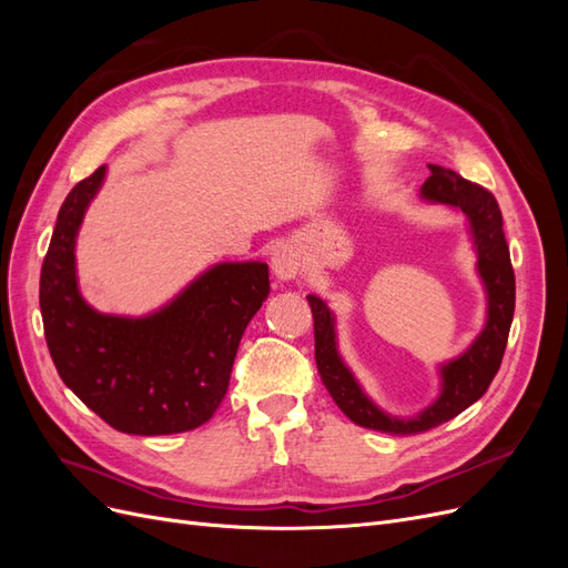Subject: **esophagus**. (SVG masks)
Here are the masks:
<instances>
[{"mask_svg":"<svg viewBox=\"0 0 568 568\" xmlns=\"http://www.w3.org/2000/svg\"><path fill=\"white\" fill-rule=\"evenodd\" d=\"M272 272L277 274V280L282 282L296 280L301 274V253L291 244H282L272 253Z\"/></svg>","mask_w":568,"mask_h":568,"instance_id":"esophagus-1","label":"esophagus"}]
</instances>
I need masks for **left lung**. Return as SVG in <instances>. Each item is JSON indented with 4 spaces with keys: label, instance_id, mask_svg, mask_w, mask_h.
I'll use <instances>...</instances> for the list:
<instances>
[{
    "label": "left lung",
    "instance_id": "obj_1",
    "mask_svg": "<svg viewBox=\"0 0 568 568\" xmlns=\"http://www.w3.org/2000/svg\"><path fill=\"white\" fill-rule=\"evenodd\" d=\"M432 178L422 184V199L445 203L462 211L469 220L471 242L476 248V270L486 286L488 315L486 326L476 341L450 363L440 365V395L424 407L417 417H393L372 403L369 395L357 384L348 365L338 355L334 313L317 296H307L315 320V359L322 384L329 390L343 415L355 424L384 434H422L438 424L450 422L459 412L474 405L484 395L500 369L507 348V336L514 317V270L509 246L503 232V213L488 189L464 180L450 168L428 165Z\"/></svg>",
    "mask_w": 568,
    "mask_h": 568
}]
</instances>
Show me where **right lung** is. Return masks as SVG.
<instances>
[{
	"label": "right lung",
	"mask_w": 568,
	"mask_h": 568,
	"mask_svg": "<svg viewBox=\"0 0 568 568\" xmlns=\"http://www.w3.org/2000/svg\"><path fill=\"white\" fill-rule=\"evenodd\" d=\"M106 165L65 196L40 274L44 338L63 384L123 434H182L209 422L225 398L251 317L270 294L265 263H220L161 311L97 313L75 277V236Z\"/></svg>",
	"instance_id": "add662e5"
}]
</instances>
